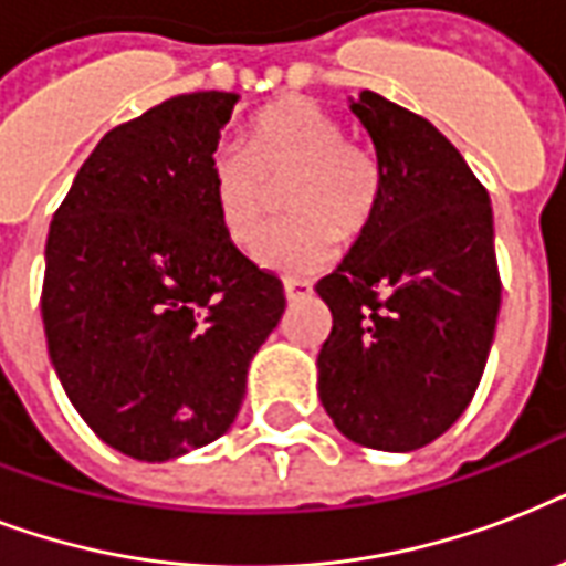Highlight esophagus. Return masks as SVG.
I'll return each mask as SVG.
<instances>
[{
  "label": "esophagus",
  "mask_w": 566,
  "mask_h": 566,
  "mask_svg": "<svg viewBox=\"0 0 566 566\" xmlns=\"http://www.w3.org/2000/svg\"><path fill=\"white\" fill-rule=\"evenodd\" d=\"M311 293H314V287H311V282H305V279H287V282H284V296H287V302L308 300Z\"/></svg>",
  "instance_id": "obj_1"
}]
</instances>
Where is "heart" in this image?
<instances>
[{"mask_svg": "<svg viewBox=\"0 0 566 566\" xmlns=\"http://www.w3.org/2000/svg\"><path fill=\"white\" fill-rule=\"evenodd\" d=\"M293 220L255 247V261L275 273H311L332 258L335 238H358L376 213L381 170L376 155L346 140L344 123L302 96L266 105L247 128V153L217 146L208 185L226 238L249 247L261 234L282 185Z\"/></svg>", "mask_w": 566, "mask_h": 566, "instance_id": "1", "label": "heart"}]
</instances>
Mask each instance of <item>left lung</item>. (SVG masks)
I'll return each instance as SVG.
<instances>
[{
    "mask_svg": "<svg viewBox=\"0 0 566 566\" xmlns=\"http://www.w3.org/2000/svg\"><path fill=\"white\" fill-rule=\"evenodd\" d=\"M381 196L367 229L317 293L332 335L317 355L319 402L346 438L411 452L464 413L500 317L491 196L420 114L361 91Z\"/></svg>",
    "mask_w": 566,
    "mask_h": 566,
    "instance_id": "1",
    "label": "left lung"
}]
</instances>
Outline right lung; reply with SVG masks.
I'll use <instances>...</instances> for the list:
<instances>
[{
	"mask_svg": "<svg viewBox=\"0 0 566 566\" xmlns=\"http://www.w3.org/2000/svg\"><path fill=\"white\" fill-rule=\"evenodd\" d=\"M238 93H181L111 128L52 217L49 358L82 420L137 461L229 431L282 282L222 231L208 158Z\"/></svg>",
	"mask_w": 566,
	"mask_h": 566,
	"instance_id": "1",
	"label": "right lung"
}]
</instances>
